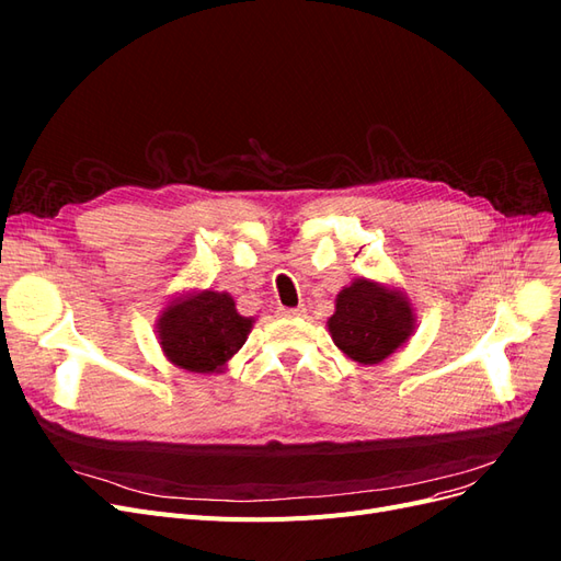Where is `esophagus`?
Segmentation results:
<instances>
[{
    "label": "esophagus",
    "instance_id": "obj_1",
    "mask_svg": "<svg viewBox=\"0 0 561 561\" xmlns=\"http://www.w3.org/2000/svg\"><path fill=\"white\" fill-rule=\"evenodd\" d=\"M280 311V316H285V318H297V316H304L307 313V309H301V307H297V309H278Z\"/></svg>",
    "mask_w": 561,
    "mask_h": 561
}]
</instances>
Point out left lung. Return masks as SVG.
<instances>
[{
	"mask_svg": "<svg viewBox=\"0 0 561 561\" xmlns=\"http://www.w3.org/2000/svg\"><path fill=\"white\" fill-rule=\"evenodd\" d=\"M416 328L412 299L400 287L355 278L334 299L328 332L334 346L358 365H379L407 346Z\"/></svg>",
	"mask_w": 561,
	"mask_h": 561,
	"instance_id": "1",
	"label": "left lung"
}]
</instances>
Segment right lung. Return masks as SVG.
Here are the masks:
<instances>
[{
    "instance_id": "add662e5",
    "label": "right lung",
    "mask_w": 561,
    "mask_h": 561,
    "mask_svg": "<svg viewBox=\"0 0 561 561\" xmlns=\"http://www.w3.org/2000/svg\"><path fill=\"white\" fill-rule=\"evenodd\" d=\"M254 318L241 316L229 293L192 290L171 299L157 318V339L168 363L194 375L225 371L241 351Z\"/></svg>"
}]
</instances>
